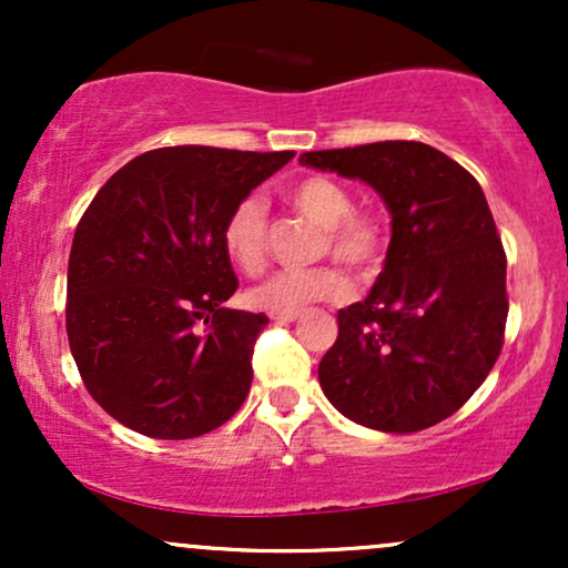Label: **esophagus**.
Masks as SVG:
<instances>
[{
    "instance_id": "34e87169",
    "label": "esophagus",
    "mask_w": 568,
    "mask_h": 568,
    "mask_svg": "<svg viewBox=\"0 0 568 568\" xmlns=\"http://www.w3.org/2000/svg\"><path fill=\"white\" fill-rule=\"evenodd\" d=\"M302 312H272V321L275 323H293Z\"/></svg>"
}]
</instances>
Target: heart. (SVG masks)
<instances>
[{
	"label": "heart",
	"instance_id": "1",
	"mask_svg": "<svg viewBox=\"0 0 568 568\" xmlns=\"http://www.w3.org/2000/svg\"><path fill=\"white\" fill-rule=\"evenodd\" d=\"M285 200L304 219L323 226L317 251L355 272H371L382 262L387 245V221L374 207H355L352 192L331 175H302L285 186ZM270 219L256 194L237 200L221 224V247L226 258L245 275H258L266 266ZM349 291V280L334 264L302 272H277L251 288L247 302L264 312H298L306 304L336 302Z\"/></svg>",
	"mask_w": 568,
	"mask_h": 568
}]
</instances>
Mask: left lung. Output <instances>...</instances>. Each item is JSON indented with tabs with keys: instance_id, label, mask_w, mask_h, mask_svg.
I'll return each instance as SVG.
<instances>
[{
	"instance_id": "1",
	"label": "left lung",
	"mask_w": 568,
	"mask_h": 568,
	"mask_svg": "<svg viewBox=\"0 0 568 568\" xmlns=\"http://www.w3.org/2000/svg\"><path fill=\"white\" fill-rule=\"evenodd\" d=\"M366 181L393 213L387 264L363 302L338 310L323 355L325 397L357 425L416 433L456 414L505 344L507 256L484 189L419 141L302 154Z\"/></svg>"
}]
</instances>
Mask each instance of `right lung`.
I'll use <instances>...</instances> for the list:
<instances>
[{"label":"right lung","instance_id":"obj_1","mask_svg":"<svg viewBox=\"0 0 568 568\" xmlns=\"http://www.w3.org/2000/svg\"><path fill=\"white\" fill-rule=\"evenodd\" d=\"M293 152L162 146L106 181L69 253L67 334L93 400L162 440L211 433L243 406L264 312L237 291L221 224Z\"/></svg>","mask_w":568,"mask_h":568}]
</instances>
